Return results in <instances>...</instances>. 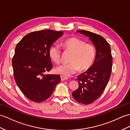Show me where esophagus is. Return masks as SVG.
Wrapping results in <instances>:
<instances>
[{"label": "esophagus", "mask_w": 130, "mask_h": 130, "mask_svg": "<svg viewBox=\"0 0 130 130\" xmlns=\"http://www.w3.org/2000/svg\"><path fill=\"white\" fill-rule=\"evenodd\" d=\"M68 79V77H66L64 76H61V81L66 80H67Z\"/></svg>", "instance_id": "obj_1"}]
</instances>
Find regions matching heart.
<instances>
[{"mask_svg": "<svg viewBox=\"0 0 130 130\" xmlns=\"http://www.w3.org/2000/svg\"><path fill=\"white\" fill-rule=\"evenodd\" d=\"M63 46L67 50L71 53L68 64L60 65L55 69L57 74L69 76L78 72L79 70L83 71L89 69L94 61L95 49L92 44L85 43L80 38L73 37L63 41ZM61 50L59 45L55 44L49 49L51 59L56 63L61 62Z\"/></svg>", "mask_w": 130, "mask_h": 130, "instance_id": "1", "label": "heart"}]
</instances>
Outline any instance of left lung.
<instances>
[{
	"mask_svg": "<svg viewBox=\"0 0 130 130\" xmlns=\"http://www.w3.org/2000/svg\"><path fill=\"white\" fill-rule=\"evenodd\" d=\"M77 32L89 37L96 48L94 62L86 72L77 77L79 88L72 93L73 98L79 103L89 104L99 98L108 83L112 56L110 45L101 36L84 30Z\"/></svg>",
	"mask_w": 130,
	"mask_h": 130,
	"instance_id": "left-lung-1",
	"label": "left lung"
}]
</instances>
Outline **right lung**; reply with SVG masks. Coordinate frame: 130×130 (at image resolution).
<instances>
[{"label": "right lung", "instance_id": "obj_1", "mask_svg": "<svg viewBox=\"0 0 130 130\" xmlns=\"http://www.w3.org/2000/svg\"><path fill=\"white\" fill-rule=\"evenodd\" d=\"M62 31L45 29L26 35L17 45L12 59L14 78L21 92L33 102L48 99L59 83V75L44 74L53 67L49 49Z\"/></svg>", "mask_w": 130, "mask_h": 130}]
</instances>
